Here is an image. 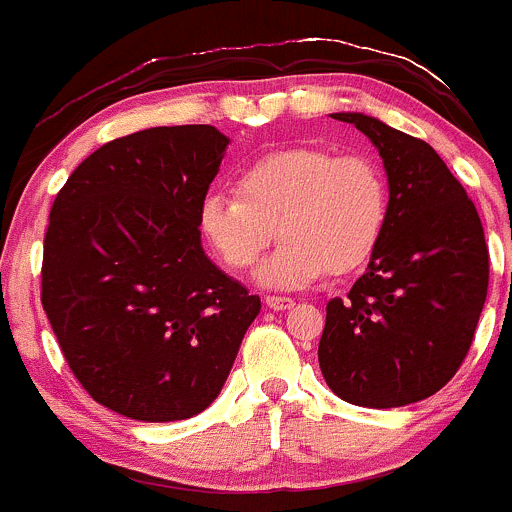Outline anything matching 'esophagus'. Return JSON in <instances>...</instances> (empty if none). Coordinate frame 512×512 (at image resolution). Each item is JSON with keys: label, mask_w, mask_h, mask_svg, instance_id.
Wrapping results in <instances>:
<instances>
[{"label": "esophagus", "mask_w": 512, "mask_h": 512, "mask_svg": "<svg viewBox=\"0 0 512 512\" xmlns=\"http://www.w3.org/2000/svg\"><path fill=\"white\" fill-rule=\"evenodd\" d=\"M266 306L273 311H288V308L296 306V301L288 296H266Z\"/></svg>", "instance_id": "1"}]
</instances>
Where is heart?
Listing matches in <instances>:
<instances>
[{
	"mask_svg": "<svg viewBox=\"0 0 512 512\" xmlns=\"http://www.w3.org/2000/svg\"><path fill=\"white\" fill-rule=\"evenodd\" d=\"M388 221V184L368 156L291 146L258 156L236 176V194L199 204L201 234L229 268L244 271L278 236L256 271L263 288L298 291L331 273L361 268Z\"/></svg>",
	"mask_w": 512,
	"mask_h": 512,
	"instance_id": "obj_1",
	"label": "heart"
}]
</instances>
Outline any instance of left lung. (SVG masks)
Segmentation results:
<instances>
[{
    "mask_svg": "<svg viewBox=\"0 0 512 512\" xmlns=\"http://www.w3.org/2000/svg\"><path fill=\"white\" fill-rule=\"evenodd\" d=\"M371 139L388 179V221L348 298L326 306L318 363L328 388L363 408H398L445 386L488 296L483 224L426 141L376 116L338 111Z\"/></svg>",
    "mask_w": 512,
    "mask_h": 512,
    "instance_id": "1",
    "label": "left lung"
}]
</instances>
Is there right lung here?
Returning a JSON list of instances; mask_svg holds the SVG:
<instances>
[{"label":"right lung","mask_w":512,"mask_h":512,"mask_svg":"<svg viewBox=\"0 0 512 512\" xmlns=\"http://www.w3.org/2000/svg\"><path fill=\"white\" fill-rule=\"evenodd\" d=\"M226 149L209 124L136 131L86 156L54 199L42 306L86 393L134 421L206 411L261 311L201 246Z\"/></svg>","instance_id":"right-lung-1"}]
</instances>
